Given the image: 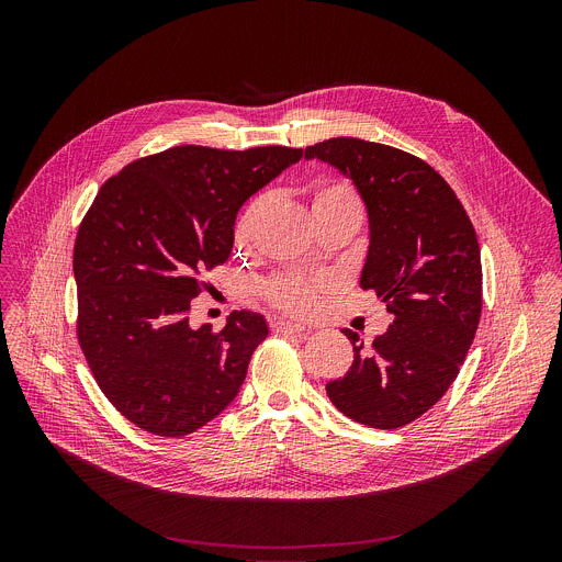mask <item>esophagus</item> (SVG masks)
I'll list each match as a JSON object with an SVG mask.
<instances>
[{
	"instance_id": "34e87169",
	"label": "esophagus",
	"mask_w": 562,
	"mask_h": 562,
	"mask_svg": "<svg viewBox=\"0 0 562 562\" xmlns=\"http://www.w3.org/2000/svg\"><path fill=\"white\" fill-rule=\"evenodd\" d=\"M271 331L273 334H284V336H304L306 327L293 323V319L278 317V319H273V323H271Z\"/></svg>"
}]
</instances>
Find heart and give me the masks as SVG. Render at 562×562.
Returning <instances> with one entry per match:
<instances>
[{
  "label": "heart",
  "mask_w": 562,
  "mask_h": 562,
  "mask_svg": "<svg viewBox=\"0 0 562 562\" xmlns=\"http://www.w3.org/2000/svg\"><path fill=\"white\" fill-rule=\"evenodd\" d=\"M304 198L308 204L311 215H323V213H336V211H353L362 215V206L358 200V193L353 191L351 184L342 180H317L311 182L304 189ZM260 206H249L245 215L239 217L235 226V239L239 245L247 243V239L254 235L258 222H260ZM317 293L319 284L313 280H306L302 276H280L269 284V295L271 300L289 311L304 313L311 311L317 304Z\"/></svg>",
  "instance_id": "b5f03b06"
}]
</instances>
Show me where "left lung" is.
Listing matches in <instances>:
<instances>
[{"instance_id": "left-lung-1", "label": "left lung", "mask_w": 562, "mask_h": 562, "mask_svg": "<svg viewBox=\"0 0 562 562\" xmlns=\"http://www.w3.org/2000/svg\"><path fill=\"white\" fill-rule=\"evenodd\" d=\"M353 180L369 213L360 286L393 315L386 334L353 342L351 369L327 384L336 409L373 429L427 414L456 380L483 311V265L473 224L425 159L358 137L306 146Z\"/></svg>"}]
</instances>
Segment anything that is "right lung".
<instances>
[{
    "label": "right lung",
    "mask_w": 562,
    "mask_h": 562,
    "mask_svg": "<svg viewBox=\"0 0 562 562\" xmlns=\"http://www.w3.org/2000/svg\"><path fill=\"white\" fill-rule=\"evenodd\" d=\"M302 148L173 146L104 182L79 224L72 271L77 340L111 405L139 429L180 438L222 414L243 386L267 319L233 311L189 325L202 273L233 249L235 215Z\"/></svg>",
    "instance_id": "add662e5"
}]
</instances>
